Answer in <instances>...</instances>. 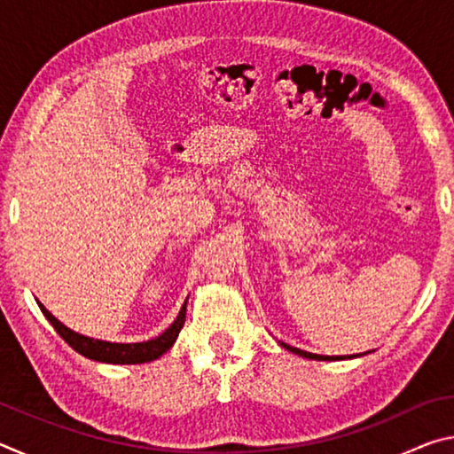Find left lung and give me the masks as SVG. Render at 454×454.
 <instances>
[{"mask_svg": "<svg viewBox=\"0 0 454 454\" xmlns=\"http://www.w3.org/2000/svg\"><path fill=\"white\" fill-rule=\"evenodd\" d=\"M284 348L286 350H290V352H294V355H301V356H304V358H314V360H334V358H330V356H320V355H312V352H306V350H301V348H294V347H290V344H286V342H280Z\"/></svg>", "mask_w": 454, "mask_h": 454, "instance_id": "8db88e82", "label": "left lung"}]
</instances>
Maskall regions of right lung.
Segmentation results:
<instances>
[{
    "mask_svg": "<svg viewBox=\"0 0 454 454\" xmlns=\"http://www.w3.org/2000/svg\"><path fill=\"white\" fill-rule=\"evenodd\" d=\"M40 309L45 314V318L51 322V326L58 330V334L64 338L74 350H78L80 355L88 356L91 360L112 363V364H140V363H150V360H156L158 356H162L164 352L170 350V347L176 342V338H178L180 330L184 326V320H186V302H184L178 318L174 320V325L158 338H153V340H148V342L118 344V342L96 340V338H88L74 333V330L61 325V322L53 317L51 312L45 310L42 304Z\"/></svg>",
    "mask_w": 454,
    "mask_h": 454,
    "instance_id": "obj_1",
    "label": "right lung"
}]
</instances>
